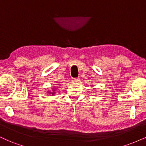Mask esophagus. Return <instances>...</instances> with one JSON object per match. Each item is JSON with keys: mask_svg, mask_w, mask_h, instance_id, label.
<instances>
[{"mask_svg": "<svg viewBox=\"0 0 146 146\" xmlns=\"http://www.w3.org/2000/svg\"><path fill=\"white\" fill-rule=\"evenodd\" d=\"M72 81H73V82H78L80 81V80H79L78 78H73V80H72Z\"/></svg>", "mask_w": 146, "mask_h": 146, "instance_id": "1", "label": "esophagus"}]
</instances>
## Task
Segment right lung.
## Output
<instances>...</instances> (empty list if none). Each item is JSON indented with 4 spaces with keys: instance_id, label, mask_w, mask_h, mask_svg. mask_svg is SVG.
Returning a JSON list of instances; mask_svg holds the SVG:
<instances>
[{
    "instance_id": "obj_1",
    "label": "right lung",
    "mask_w": 146,
    "mask_h": 146,
    "mask_svg": "<svg viewBox=\"0 0 146 146\" xmlns=\"http://www.w3.org/2000/svg\"><path fill=\"white\" fill-rule=\"evenodd\" d=\"M53 91H55V90H54V89H53ZM53 93H51V94H53Z\"/></svg>"
}]
</instances>
